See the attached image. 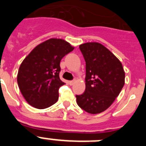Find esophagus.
<instances>
[{"label":"esophagus","mask_w":146,"mask_h":146,"mask_svg":"<svg viewBox=\"0 0 146 146\" xmlns=\"http://www.w3.org/2000/svg\"><path fill=\"white\" fill-rule=\"evenodd\" d=\"M69 85H70V86H72V85H74V80H71V81H69Z\"/></svg>","instance_id":"obj_1"}]
</instances>
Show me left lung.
<instances>
[{
	"label": "left lung",
	"mask_w": 146,
	"mask_h": 146,
	"mask_svg": "<svg viewBox=\"0 0 146 146\" xmlns=\"http://www.w3.org/2000/svg\"><path fill=\"white\" fill-rule=\"evenodd\" d=\"M86 61V90L76 95L78 106L96 114L108 109L119 95L124 85L122 64L108 49L97 42L79 47Z\"/></svg>",
	"instance_id": "1"
}]
</instances>
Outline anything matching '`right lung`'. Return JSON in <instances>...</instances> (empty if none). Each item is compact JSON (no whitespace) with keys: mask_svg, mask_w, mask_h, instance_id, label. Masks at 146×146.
Segmentation results:
<instances>
[{"mask_svg":"<svg viewBox=\"0 0 146 146\" xmlns=\"http://www.w3.org/2000/svg\"><path fill=\"white\" fill-rule=\"evenodd\" d=\"M73 50L64 40L50 38L24 59L18 71L17 83L30 105L44 109L58 101L59 88L65 84L59 77L60 62Z\"/></svg>","mask_w":146,"mask_h":146,"instance_id":"add662e5","label":"right lung"}]
</instances>
